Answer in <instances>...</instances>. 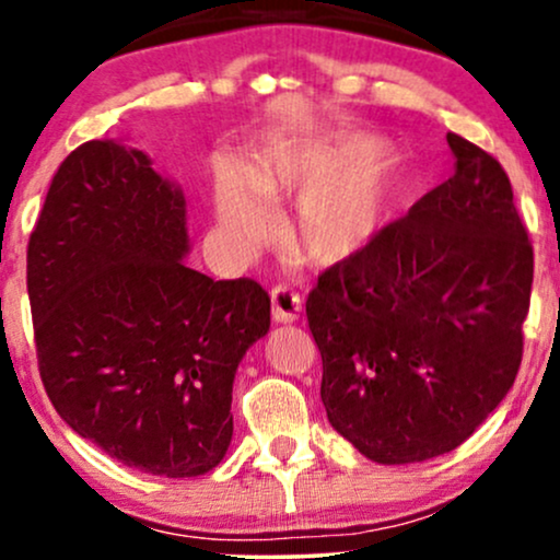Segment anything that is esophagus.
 <instances>
[{"instance_id":"esophagus-1","label":"esophagus","mask_w":560,"mask_h":560,"mask_svg":"<svg viewBox=\"0 0 560 560\" xmlns=\"http://www.w3.org/2000/svg\"><path fill=\"white\" fill-rule=\"evenodd\" d=\"M300 311H302L300 294L294 292L292 287L279 284V287L271 289L273 320H279V324H292V320L300 318Z\"/></svg>"}]
</instances>
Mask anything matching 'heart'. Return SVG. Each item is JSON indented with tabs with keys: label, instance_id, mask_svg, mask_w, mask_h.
Masks as SVG:
<instances>
[{
	"label": "heart",
	"instance_id": "heart-1",
	"mask_svg": "<svg viewBox=\"0 0 560 560\" xmlns=\"http://www.w3.org/2000/svg\"><path fill=\"white\" fill-rule=\"evenodd\" d=\"M300 197L292 244L307 260L334 266L361 255L389 215L392 176L365 141H284L247 173L223 165L215 176V213L236 244L268 234V209Z\"/></svg>",
	"mask_w": 560,
	"mask_h": 560
}]
</instances>
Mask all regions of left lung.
I'll list each match as a JSON object with an SVG mask.
<instances>
[{
	"label": "left lung",
	"instance_id": "8db88e82",
	"mask_svg": "<svg viewBox=\"0 0 560 560\" xmlns=\"http://www.w3.org/2000/svg\"><path fill=\"white\" fill-rule=\"evenodd\" d=\"M455 173L307 294L329 423L376 464L474 434L513 387L535 253L503 165L447 133Z\"/></svg>",
	"mask_w": 560,
	"mask_h": 560
}]
</instances>
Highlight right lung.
<instances>
[{"label":"right lung","instance_id":"obj_1","mask_svg":"<svg viewBox=\"0 0 560 560\" xmlns=\"http://www.w3.org/2000/svg\"><path fill=\"white\" fill-rule=\"evenodd\" d=\"M186 199L141 150L62 160L28 240L38 374L60 419L124 466L199 477L234 434L231 389L271 326L258 281L184 262Z\"/></svg>","mask_w":560,"mask_h":560}]
</instances>
